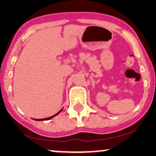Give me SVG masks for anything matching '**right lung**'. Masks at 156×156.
<instances>
[{
	"label": "right lung",
	"mask_w": 156,
	"mask_h": 156,
	"mask_svg": "<svg viewBox=\"0 0 156 156\" xmlns=\"http://www.w3.org/2000/svg\"><path fill=\"white\" fill-rule=\"evenodd\" d=\"M62 109H61L60 112H58V113H57V114H55V115H53V116H52V117H47V118H44V119H34V120H36V121H44V120H50V119H52V118H53V117H55V116H57V115H58V114L59 113H60V112L61 111H62Z\"/></svg>",
	"instance_id": "obj_1"
}]
</instances>
